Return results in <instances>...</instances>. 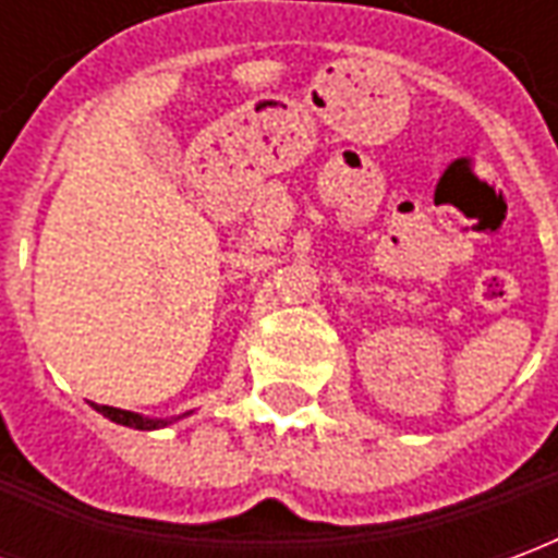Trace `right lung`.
<instances>
[{
  "mask_svg": "<svg viewBox=\"0 0 558 558\" xmlns=\"http://www.w3.org/2000/svg\"><path fill=\"white\" fill-rule=\"evenodd\" d=\"M95 410L107 415L116 424H125V427H134V430H155V427H167L170 421L163 418H143L137 412H128V410H116V407H95Z\"/></svg>",
  "mask_w": 558,
  "mask_h": 558,
  "instance_id": "right-lung-1",
  "label": "right lung"
}]
</instances>
